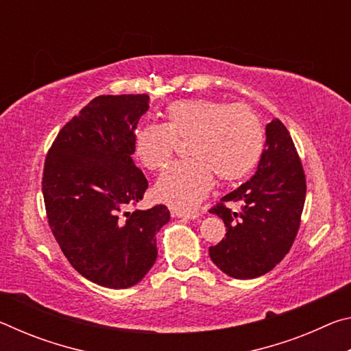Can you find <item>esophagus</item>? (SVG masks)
I'll return each mask as SVG.
<instances>
[{"label":"esophagus","mask_w":351,"mask_h":351,"mask_svg":"<svg viewBox=\"0 0 351 351\" xmlns=\"http://www.w3.org/2000/svg\"><path fill=\"white\" fill-rule=\"evenodd\" d=\"M173 215L178 218H187V219H197L199 218V212H195V210H175Z\"/></svg>","instance_id":"obj_1"}]
</instances>
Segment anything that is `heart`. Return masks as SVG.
Returning <instances> with one entry per match:
<instances>
[{
    "mask_svg": "<svg viewBox=\"0 0 351 351\" xmlns=\"http://www.w3.org/2000/svg\"><path fill=\"white\" fill-rule=\"evenodd\" d=\"M187 139V161L159 178L154 195L178 209L197 206L212 189L213 176L223 184L240 181L254 170L263 153L260 119L243 105L221 100L187 99L170 104L164 123H147L134 132L136 158L145 169H165L175 142Z\"/></svg>",
    "mask_w": 351,
    "mask_h": 351,
    "instance_id": "obj_1",
    "label": "heart"
}]
</instances>
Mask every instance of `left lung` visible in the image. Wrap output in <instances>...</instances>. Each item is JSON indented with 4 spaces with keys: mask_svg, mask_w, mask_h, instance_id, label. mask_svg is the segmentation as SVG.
Returning <instances> with one entry per match:
<instances>
[{
    "mask_svg": "<svg viewBox=\"0 0 351 351\" xmlns=\"http://www.w3.org/2000/svg\"><path fill=\"white\" fill-rule=\"evenodd\" d=\"M306 182L287 127L266 125V144L251 180L224 195L210 213L224 221L226 239L209 247L217 268L234 278H255L280 263L297 235ZM229 202L242 209L230 211Z\"/></svg>",
    "mask_w": 351,
    "mask_h": 351,
    "instance_id": "obj_1",
    "label": "left lung"
}]
</instances>
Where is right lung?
I'll return each mask as SVG.
<instances>
[{"mask_svg":"<svg viewBox=\"0 0 351 351\" xmlns=\"http://www.w3.org/2000/svg\"><path fill=\"white\" fill-rule=\"evenodd\" d=\"M147 94L99 96L64 125L47 153L43 197L64 257L93 283L123 289L139 283L158 257L156 235L170 221L159 204L127 210L148 182L132 154Z\"/></svg>","mask_w":351,"mask_h":351,"instance_id":"1","label":"right lung"}]
</instances>
